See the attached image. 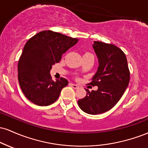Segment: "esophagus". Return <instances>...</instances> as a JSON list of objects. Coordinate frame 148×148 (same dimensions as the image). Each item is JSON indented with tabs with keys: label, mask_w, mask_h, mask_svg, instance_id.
Here are the masks:
<instances>
[{
	"label": "esophagus",
	"mask_w": 148,
	"mask_h": 148,
	"mask_svg": "<svg viewBox=\"0 0 148 148\" xmlns=\"http://www.w3.org/2000/svg\"><path fill=\"white\" fill-rule=\"evenodd\" d=\"M70 85H71V86H72V87L74 88V89H78V88H79V86H77V85H76V84H70Z\"/></svg>",
	"instance_id": "1"
}]
</instances>
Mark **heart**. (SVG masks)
I'll use <instances>...</instances> for the list:
<instances>
[{
	"mask_svg": "<svg viewBox=\"0 0 148 148\" xmlns=\"http://www.w3.org/2000/svg\"><path fill=\"white\" fill-rule=\"evenodd\" d=\"M84 55H92V56H93L92 54V53H85Z\"/></svg>",
	"mask_w": 148,
	"mask_h": 148,
	"instance_id": "1",
	"label": "heart"
}]
</instances>
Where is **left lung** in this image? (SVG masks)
Instances as JSON below:
<instances>
[{
    "mask_svg": "<svg viewBox=\"0 0 148 148\" xmlns=\"http://www.w3.org/2000/svg\"><path fill=\"white\" fill-rule=\"evenodd\" d=\"M99 67L91 86L98 89H86V96L78 101L82 111L97 115L109 111L118 102L130 83V70L125 54L116 46L95 41L92 45Z\"/></svg>",
    "mask_w": 148,
    "mask_h": 148,
    "instance_id": "8db88e82",
    "label": "left lung"
}]
</instances>
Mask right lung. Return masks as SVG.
<instances>
[{"label": "right lung", "instance_id": "add662e5", "mask_svg": "<svg viewBox=\"0 0 148 148\" xmlns=\"http://www.w3.org/2000/svg\"><path fill=\"white\" fill-rule=\"evenodd\" d=\"M79 39L51 30L40 32L26 42L18 62V79L24 95L38 106H49L58 99L68 85L64 78L53 81L52 66Z\"/></svg>", "mask_w": 148, "mask_h": 148}]
</instances>
